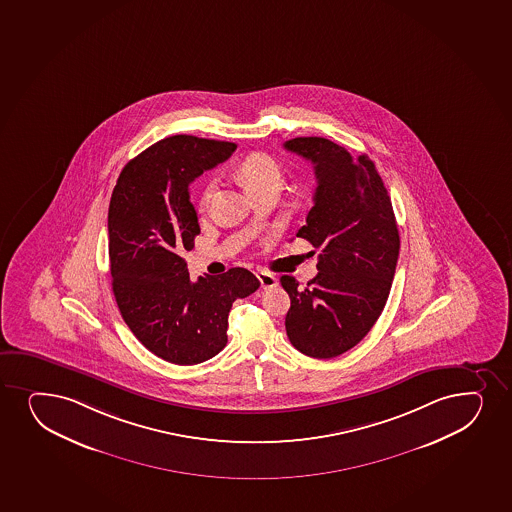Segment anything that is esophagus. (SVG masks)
I'll use <instances>...</instances> for the list:
<instances>
[{
	"instance_id": "34e87169",
	"label": "esophagus",
	"mask_w": 512,
	"mask_h": 512,
	"mask_svg": "<svg viewBox=\"0 0 512 512\" xmlns=\"http://www.w3.org/2000/svg\"><path fill=\"white\" fill-rule=\"evenodd\" d=\"M256 277H258L259 283L263 288H273L277 285V278L275 275H271L268 271L258 270L256 271Z\"/></svg>"
}]
</instances>
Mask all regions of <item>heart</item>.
<instances>
[{"instance_id":"obj_1","label":"heart","mask_w":512,"mask_h":512,"mask_svg":"<svg viewBox=\"0 0 512 512\" xmlns=\"http://www.w3.org/2000/svg\"><path fill=\"white\" fill-rule=\"evenodd\" d=\"M237 176L249 189V193L268 186V184H280L282 181V172H280L277 160L263 152L249 153L247 157H244L237 165ZM215 189H217L215 181L206 184L203 194H201V206H205L208 201L212 200Z\"/></svg>"}]
</instances>
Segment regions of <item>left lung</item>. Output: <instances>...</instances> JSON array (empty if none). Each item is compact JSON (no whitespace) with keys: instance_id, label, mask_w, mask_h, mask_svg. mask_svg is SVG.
<instances>
[{"instance_id":"8db88e82","label":"left lung","mask_w":512,"mask_h":512,"mask_svg":"<svg viewBox=\"0 0 512 512\" xmlns=\"http://www.w3.org/2000/svg\"><path fill=\"white\" fill-rule=\"evenodd\" d=\"M283 147L314 164V205L297 237L319 249V273L306 288L290 275L280 278L290 297L285 328L299 352L333 359L355 347L386 306L400 254L398 225L367 155L355 159L321 136H300Z\"/></svg>"}]
</instances>
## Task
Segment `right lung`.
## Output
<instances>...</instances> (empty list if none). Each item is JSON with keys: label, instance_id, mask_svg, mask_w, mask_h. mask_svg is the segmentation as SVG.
<instances>
[{"label": "right lung", "instance_id": "1", "mask_svg": "<svg viewBox=\"0 0 512 512\" xmlns=\"http://www.w3.org/2000/svg\"><path fill=\"white\" fill-rule=\"evenodd\" d=\"M235 148L230 141L169 136L124 165L112 191V292L141 345L171 364H201L222 352L234 300L259 288L246 268L191 282L183 258L200 234L189 184Z\"/></svg>", "mask_w": 512, "mask_h": 512}]
</instances>
